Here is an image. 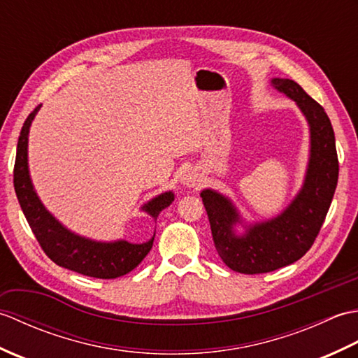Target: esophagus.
<instances>
[{
	"instance_id": "1",
	"label": "esophagus",
	"mask_w": 358,
	"mask_h": 358,
	"mask_svg": "<svg viewBox=\"0 0 358 358\" xmlns=\"http://www.w3.org/2000/svg\"><path fill=\"white\" fill-rule=\"evenodd\" d=\"M200 173L195 169H187L183 175H181V185L185 187H195L196 185H200Z\"/></svg>"
}]
</instances>
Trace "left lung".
I'll list each match as a JSON object with an SVG mask.
<instances>
[{
  "instance_id": "8db88e82",
  "label": "left lung",
  "mask_w": 358,
  "mask_h": 358,
  "mask_svg": "<svg viewBox=\"0 0 358 358\" xmlns=\"http://www.w3.org/2000/svg\"><path fill=\"white\" fill-rule=\"evenodd\" d=\"M271 86L291 98L309 126V158L300 191L278 215L255 223L241 217L229 196L214 189L200 194L220 258L229 269L250 275L285 268L308 252L338 181L336 136L324 109L292 80L272 78Z\"/></svg>"
}]
</instances>
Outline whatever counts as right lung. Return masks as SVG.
<instances>
[{
    "label": "right lung",
    "instance_id": "add662e5",
    "mask_svg": "<svg viewBox=\"0 0 358 358\" xmlns=\"http://www.w3.org/2000/svg\"><path fill=\"white\" fill-rule=\"evenodd\" d=\"M40 108L41 106H38L22 124L13 169L15 192H17L20 206L24 212L30 229L35 234L44 252L53 263L62 268L104 280L126 275L149 254L152 245H154L155 234L144 243H131L123 238L115 241H98L67 229L59 220L45 209L35 191L32 178H30L27 152L30 126H32V121ZM173 199L175 195L172 191L163 192L144 203L141 210L146 212L157 223L159 212L171 206Z\"/></svg>",
    "mask_w": 358,
    "mask_h": 358
}]
</instances>
